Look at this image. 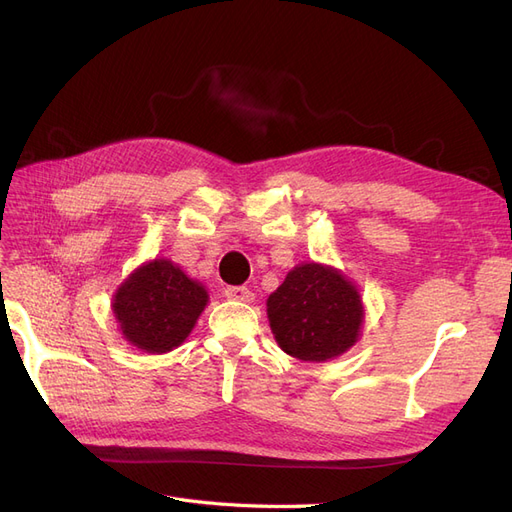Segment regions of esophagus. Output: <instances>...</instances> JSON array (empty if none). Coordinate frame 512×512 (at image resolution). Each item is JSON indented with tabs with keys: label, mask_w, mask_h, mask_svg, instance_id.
Listing matches in <instances>:
<instances>
[{
	"label": "esophagus",
	"mask_w": 512,
	"mask_h": 512,
	"mask_svg": "<svg viewBox=\"0 0 512 512\" xmlns=\"http://www.w3.org/2000/svg\"><path fill=\"white\" fill-rule=\"evenodd\" d=\"M224 294L230 301H241V303H252L254 301V292L250 288H245V286H230V288L224 290Z\"/></svg>",
	"instance_id": "obj_1"
}]
</instances>
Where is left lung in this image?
Segmentation results:
<instances>
[{
  "instance_id": "8db88e82",
  "label": "left lung",
  "mask_w": 512,
  "mask_h": 512,
  "mask_svg": "<svg viewBox=\"0 0 512 512\" xmlns=\"http://www.w3.org/2000/svg\"><path fill=\"white\" fill-rule=\"evenodd\" d=\"M277 346L305 363H324L348 352L361 337L365 305L348 277L320 262H301L267 299Z\"/></svg>"
}]
</instances>
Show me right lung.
Returning a JSON list of instances; mask_svg holds the SVG:
<instances>
[{
    "label": "right lung",
    "instance_id": "right-lung-1",
    "mask_svg": "<svg viewBox=\"0 0 512 512\" xmlns=\"http://www.w3.org/2000/svg\"><path fill=\"white\" fill-rule=\"evenodd\" d=\"M209 292L168 258L134 269L113 294V314L128 344L164 354L185 342L205 312Z\"/></svg>",
    "mask_w": 512,
    "mask_h": 512
}]
</instances>
